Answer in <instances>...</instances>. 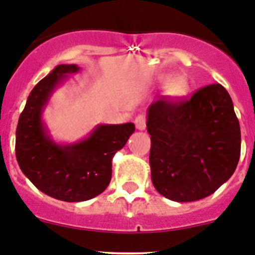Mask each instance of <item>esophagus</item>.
<instances>
[{"mask_svg":"<svg viewBox=\"0 0 255 255\" xmlns=\"http://www.w3.org/2000/svg\"><path fill=\"white\" fill-rule=\"evenodd\" d=\"M135 126L137 130H144L146 128V118L145 115H137L135 118Z\"/></svg>","mask_w":255,"mask_h":255,"instance_id":"obj_1","label":"esophagus"}]
</instances>
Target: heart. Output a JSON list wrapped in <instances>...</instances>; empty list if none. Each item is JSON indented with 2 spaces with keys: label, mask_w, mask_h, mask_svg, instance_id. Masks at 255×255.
<instances>
[{
  "label": "heart",
  "mask_w": 255,
  "mask_h": 255,
  "mask_svg": "<svg viewBox=\"0 0 255 255\" xmlns=\"http://www.w3.org/2000/svg\"><path fill=\"white\" fill-rule=\"evenodd\" d=\"M168 79H169L168 76L163 77V81H168ZM187 91H188V85L183 77H174L167 86V95L172 99H179L186 95Z\"/></svg>",
  "instance_id": "1"
}]
</instances>
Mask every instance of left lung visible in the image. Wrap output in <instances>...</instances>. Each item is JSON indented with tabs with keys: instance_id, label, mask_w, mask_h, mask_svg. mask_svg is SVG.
<instances>
[{
	"instance_id": "obj_1",
	"label": "left lung",
	"mask_w": 255,
	"mask_h": 255,
	"mask_svg": "<svg viewBox=\"0 0 255 255\" xmlns=\"http://www.w3.org/2000/svg\"><path fill=\"white\" fill-rule=\"evenodd\" d=\"M149 163L155 190L177 202L214 193L235 172L240 125L228 91L205 86L191 99H160L148 109Z\"/></svg>"
}]
</instances>
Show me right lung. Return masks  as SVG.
Returning a JSON list of instances; mask_svg holds the SVG:
<instances>
[{
    "label": "right lung",
    "instance_id": "1",
    "mask_svg": "<svg viewBox=\"0 0 255 255\" xmlns=\"http://www.w3.org/2000/svg\"><path fill=\"white\" fill-rule=\"evenodd\" d=\"M76 64L57 65L30 92L16 128V159L22 173L45 195L67 202L87 201L111 181L112 158L135 131L132 123L99 125L78 143L60 145L48 135L41 114L54 88Z\"/></svg>",
    "mask_w": 255,
    "mask_h": 255
}]
</instances>
